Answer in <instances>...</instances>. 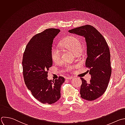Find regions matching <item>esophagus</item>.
<instances>
[{
	"label": "esophagus",
	"mask_w": 125,
	"mask_h": 125,
	"mask_svg": "<svg viewBox=\"0 0 125 125\" xmlns=\"http://www.w3.org/2000/svg\"><path fill=\"white\" fill-rule=\"evenodd\" d=\"M73 76H68V77H67L66 78V79H73Z\"/></svg>",
	"instance_id": "34e87169"
}]
</instances>
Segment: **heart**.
<instances>
[{"label": "heart", "mask_w": 125, "mask_h": 125, "mask_svg": "<svg viewBox=\"0 0 125 125\" xmlns=\"http://www.w3.org/2000/svg\"><path fill=\"white\" fill-rule=\"evenodd\" d=\"M60 45L62 48L70 50L75 54L79 52L81 48V42L77 38L74 36H70L67 38L62 42ZM51 55L52 59L54 63H58L61 62L62 59L61 52L58 48L53 47L52 49ZM73 68V66L70 65L66 66V69L68 71L72 70Z\"/></svg>", "instance_id": "heart-1"}]
</instances>
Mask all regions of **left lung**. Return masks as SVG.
Here are the masks:
<instances>
[{"mask_svg": "<svg viewBox=\"0 0 125 125\" xmlns=\"http://www.w3.org/2000/svg\"><path fill=\"white\" fill-rule=\"evenodd\" d=\"M85 38L87 57L85 65L90 69L91 79L89 83L81 77L80 94L82 99L94 101L106 90L111 74L109 49L104 36L93 26L83 25L69 30Z\"/></svg>", "mask_w": 125, "mask_h": 125, "instance_id": "obj_1", "label": "left lung"}]
</instances>
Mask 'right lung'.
Returning a JSON list of instances; mask_svg holds the SVG:
<instances>
[{
    "instance_id": "obj_1",
    "label": "right lung",
    "mask_w": 125,
    "mask_h": 125,
    "mask_svg": "<svg viewBox=\"0 0 125 125\" xmlns=\"http://www.w3.org/2000/svg\"><path fill=\"white\" fill-rule=\"evenodd\" d=\"M58 29L49 28L33 36L27 44L22 59L25 83L33 97L43 104H52L60 98V88L65 78L48 80V73L52 65L51 52Z\"/></svg>"
}]
</instances>
